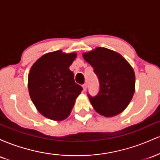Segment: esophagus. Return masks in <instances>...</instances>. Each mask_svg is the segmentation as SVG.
I'll return each mask as SVG.
<instances>
[{
    "label": "esophagus",
    "mask_w": 160,
    "mask_h": 160,
    "mask_svg": "<svg viewBox=\"0 0 160 160\" xmlns=\"http://www.w3.org/2000/svg\"><path fill=\"white\" fill-rule=\"evenodd\" d=\"M82 89H83V91L85 92L86 89H87V84L84 83L83 85H82Z\"/></svg>",
    "instance_id": "1"
}]
</instances>
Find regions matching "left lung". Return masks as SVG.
Instances as JSON below:
<instances>
[{"instance_id": "left-lung-1", "label": "left lung", "mask_w": 160, "mask_h": 160, "mask_svg": "<svg viewBox=\"0 0 160 160\" xmlns=\"http://www.w3.org/2000/svg\"><path fill=\"white\" fill-rule=\"evenodd\" d=\"M82 57L99 80L98 95H88L95 111L106 117L123 111L135 92V75L130 64L118 52L104 47L84 52Z\"/></svg>"}]
</instances>
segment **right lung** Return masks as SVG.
I'll list each match as a JSON object with an SVG mask.
<instances>
[{"mask_svg":"<svg viewBox=\"0 0 160 160\" xmlns=\"http://www.w3.org/2000/svg\"><path fill=\"white\" fill-rule=\"evenodd\" d=\"M77 53L51 52L32 65L28 78L31 99L38 111L52 120H65L71 113L82 88L69 69Z\"/></svg>","mask_w":160,"mask_h":160,"instance_id":"1","label":"right lung"}]
</instances>
